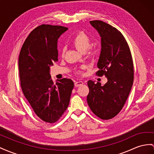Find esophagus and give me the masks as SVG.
I'll return each mask as SVG.
<instances>
[{"label": "esophagus", "mask_w": 154, "mask_h": 154, "mask_svg": "<svg viewBox=\"0 0 154 154\" xmlns=\"http://www.w3.org/2000/svg\"><path fill=\"white\" fill-rule=\"evenodd\" d=\"M82 85H83V82L82 81H78L75 82V87H78V86H81Z\"/></svg>", "instance_id": "obj_1"}]
</instances>
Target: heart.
<instances>
[{
  "instance_id": "1",
  "label": "heart",
  "mask_w": 154,
  "mask_h": 154,
  "mask_svg": "<svg viewBox=\"0 0 154 154\" xmlns=\"http://www.w3.org/2000/svg\"><path fill=\"white\" fill-rule=\"evenodd\" d=\"M72 45L79 52L84 53L87 51L90 46V39L83 32H80L74 37L72 40ZM65 53V49L62 51V54L64 55Z\"/></svg>"
}]
</instances>
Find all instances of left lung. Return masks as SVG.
<instances>
[{"instance_id": "obj_1", "label": "left lung", "mask_w": 154, "mask_h": 154, "mask_svg": "<svg viewBox=\"0 0 154 154\" xmlns=\"http://www.w3.org/2000/svg\"><path fill=\"white\" fill-rule=\"evenodd\" d=\"M101 38V52L97 66L98 75L107 82L89 80L87 103L99 118L109 120L117 115L125 103L133 82V63L129 45L115 27L102 21H90Z\"/></svg>"}]
</instances>
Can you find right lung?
Returning a JSON list of instances; mask_svg holds the SVG:
<instances>
[{
    "instance_id": "obj_1",
    "label": "right lung",
    "mask_w": 154,
    "mask_h": 154,
    "mask_svg": "<svg viewBox=\"0 0 154 154\" xmlns=\"http://www.w3.org/2000/svg\"><path fill=\"white\" fill-rule=\"evenodd\" d=\"M67 27L42 25L30 33L19 57L21 86L36 115L49 123L57 122L68 108L74 83L70 79H51L50 69L58 61V39Z\"/></svg>"
}]
</instances>
